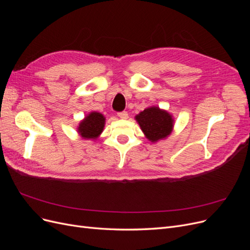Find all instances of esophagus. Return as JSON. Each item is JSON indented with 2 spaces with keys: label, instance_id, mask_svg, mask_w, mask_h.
I'll return each mask as SVG.
<instances>
[{
  "label": "esophagus",
  "instance_id": "obj_1",
  "mask_svg": "<svg viewBox=\"0 0 250 250\" xmlns=\"http://www.w3.org/2000/svg\"><path fill=\"white\" fill-rule=\"evenodd\" d=\"M118 117H119L120 119H122V120H127V119H128V113H127L126 111L119 112V113H118Z\"/></svg>",
  "mask_w": 250,
  "mask_h": 250
}]
</instances>
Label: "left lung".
I'll use <instances>...</instances> for the list:
<instances>
[{
    "label": "left lung",
    "instance_id": "obj_1",
    "mask_svg": "<svg viewBox=\"0 0 250 250\" xmlns=\"http://www.w3.org/2000/svg\"><path fill=\"white\" fill-rule=\"evenodd\" d=\"M147 140L157 143L167 139L173 131L174 119L167 110L149 106L134 117Z\"/></svg>",
    "mask_w": 250,
    "mask_h": 250
}]
</instances>
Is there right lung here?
<instances>
[{
    "mask_svg": "<svg viewBox=\"0 0 250 250\" xmlns=\"http://www.w3.org/2000/svg\"><path fill=\"white\" fill-rule=\"evenodd\" d=\"M105 121L106 119L101 112L90 111L87 113L77 126V132L80 138L96 141L104 130Z\"/></svg>",
    "mask_w": 250,
    "mask_h": 250,
    "instance_id": "add662e5",
    "label": "right lung"
}]
</instances>
